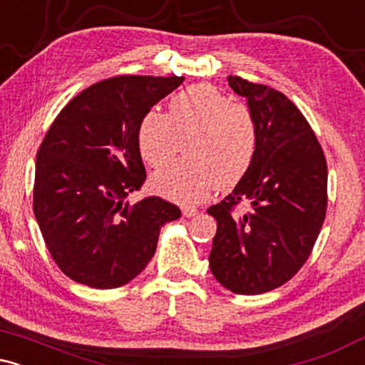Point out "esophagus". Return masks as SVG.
Returning <instances> with one entry per match:
<instances>
[{"instance_id":"esophagus-1","label":"esophagus","mask_w":365,"mask_h":365,"mask_svg":"<svg viewBox=\"0 0 365 365\" xmlns=\"http://www.w3.org/2000/svg\"><path fill=\"white\" fill-rule=\"evenodd\" d=\"M182 212H183V216H185V217H192V216H195L197 212H199V209H197V207H183Z\"/></svg>"}]
</instances>
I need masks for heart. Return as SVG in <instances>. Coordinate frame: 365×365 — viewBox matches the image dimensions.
Masks as SVG:
<instances>
[{
	"instance_id": "b5f03b06",
	"label": "heart",
	"mask_w": 365,
	"mask_h": 365,
	"mask_svg": "<svg viewBox=\"0 0 365 365\" xmlns=\"http://www.w3.org/2000/svg\"><path fill=\"white\" fill-rule=\"evenodd\" d=\"M182 140L187 158L156 171L150 188L166 199L192 204L216 185L232 188L244 180L257 150V123L244 104L199 83L170 99L168 115L145 113L137 130V148L153 168L166 165Z\"/></svg>"
}]
</instances>
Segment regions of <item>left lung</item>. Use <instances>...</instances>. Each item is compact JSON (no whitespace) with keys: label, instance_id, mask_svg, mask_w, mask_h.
<instances>
[{"label":"left lung","instance_id":"obj_1","mask_svg":"<svg viewBox=\"0 0 365 365\" xmlns=\"http://www.w3.org/2000/svg\"><path fill=\"white\" fill-rule=\"evenodd\" d=\"M257 123L249 173L207 212L216 217L209 266L240 295L274 290L299 273L316 244L328 206L324 153L299 108L273 87L228 77ZM238 203H249L235 215Z\"/></svg>","mask_w":365,"mask_h":365}]
</instances>
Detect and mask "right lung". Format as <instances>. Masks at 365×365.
Instances as JSON below:
<instances>
[{"label":"right lung","instance_id":"obj_1","mask_svg":"<svg viewBox=\"0 0 365 365\" xmlns=\"http://www.w3.org/2000/svg\"><path fill=\"white\" fill-rule=\"evenodd\" d=\"M183 77L118 75L83 89L60 111L36 158L34 215L49 254L73 282L127 284L156 252L159 230L178 206L145 197L137 148L140 120Z\"/></svg>","mask_w":365,"mask_h":365}]
</instances>
